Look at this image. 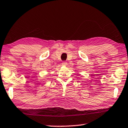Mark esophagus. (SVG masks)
I'll list each match as a JSON object with an SVG mask.
<instances>
[{
	"label": "esophagus",
	"mask_w": 128,
	"mask_h": 128,
	"mask_svg": "<svg viewBox=\"0 0 128 128\" xmlns=\"http://www.w3.org/2000/svg\"><path fill=\"white\" fill-rule=\"evenodd\" d=\"M62 64L63 66H66L67 64H68V63H67L65 61H64V62H62Z\"/></svg>",
	"instance_id": "34e87169"
}]
</instances>
